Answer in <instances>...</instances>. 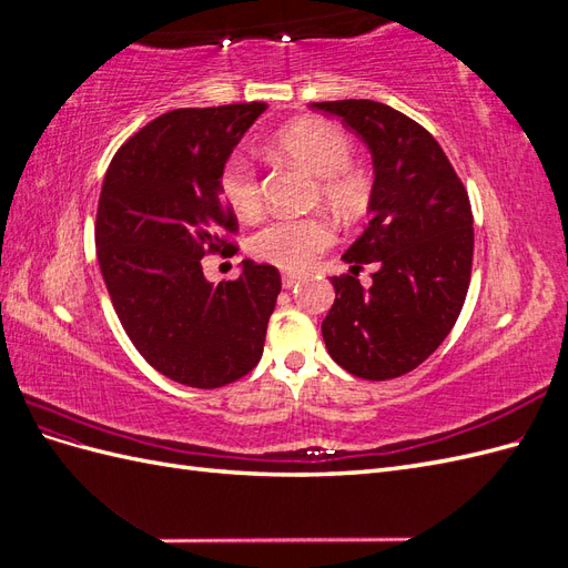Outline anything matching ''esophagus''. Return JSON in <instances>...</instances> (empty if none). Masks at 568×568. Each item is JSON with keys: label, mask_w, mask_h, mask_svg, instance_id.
Returning <instances> with one entry per match:
<instances>
[{"label": "esophagus", "mask_w": 568, "mask_h": 568, "mask_svg": "<svg viewBox=\"0 0 568 568\" xmlns=\"http://www.w3.org/2000/svg\"><path fill=\"white\" fill-rule=\"evenodd\" d=\"M298 280H301V277H298V274H291V272H284V274H282V286H284V288H291V286H294V284H296Z\"/></svg>", "instance_id": "obj_1"}]
</instances>
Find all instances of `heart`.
Segmentation results:
<instances>
[{"label": "heart", "instance_id": "b5f03b06", "mask_svg": "<svg viewBox=\"0 0 568 568\" xmlns=\"http://www.w3.org/2000/svg\"><path fill=\"white\" fill-rule=\"evenodd\" d=\"M272 146L284 159L301 165L320 180V196L341 215L365 209L369 180L351 165L353 144L341 128L317 118L294 120L274 134ZM220 194L236 215H253L261 205V184L253 163L234 153L220 170ZM334 244V230L322 217H277L251 236V253L257 261L282 270H305Z\"/></svg>", "mask_w": 568, "mask_h": 568}]
</instances>
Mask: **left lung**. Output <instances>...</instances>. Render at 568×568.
Segmentation results:
<instances>
[{"label":"left lung","instance_id":"1","mask_svg":"<svg viewBox=\"0 0 568 568\" xmlns=\"http://www.w3.org/2000/svg\"><path fill=\"white\" fill-rule=\"evenodd\" d=\"M372 153L369 225L341 257L336 301L322 322L332 359L369 382L422 365L450 334L467 298L474 255L469 196L440 144L415 120L372 99L315 101ZM374 262L373 286L354 277Z\"/></svg>","mask_w":568,"mask_h":568}]
</instances>
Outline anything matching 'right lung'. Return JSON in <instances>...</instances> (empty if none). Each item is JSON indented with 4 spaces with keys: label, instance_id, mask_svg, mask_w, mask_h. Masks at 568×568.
I'll list each match as a JSON object with an SVG mask.
<instances>
[{
    "label": "right lung",
    "instance_id": "1",
    "mask_svg": "<svg viewBox=\"0 0 568 568\" xmlns=\"http://www.w3.org/2000/svg\"><path fill=\"white\" fill-rule=\"evenodd\" d=\"M265 109L163 113L118 149L101 184L97 257L120 324L153 369L192 388L257 365L282 291L280 272L248 257L234 282L211 284L201 267L209 251L230 248L236 217L220 170Z\"/></svg>",
    "mask_w": 568,
    "mask_h": 568
}]
</instances>
